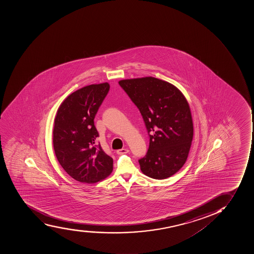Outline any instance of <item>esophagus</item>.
<instances>
[{
    "mask_svg": "<svg viewBox=\"0 0 254 254\" xmlns=\"http://www.w3.org/2000/svg\"><path fill=\"white\" fill-rule=\"evenodd\" d=\"M128 150L127 148H122L120 149V150H117V153L119 154V155H121V154H126L128 153Z\"/></svg>",
    "mask_w": 254,
    "mask_h": 254,
    "instance_id": "obj_1",
    "label": "esophagus"
}]
</instances>
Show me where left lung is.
<instances>
[{
  "instance_id": "left-lung-1",
  "label": "left lung",
  "mask_w": 254,
  "mask_h": 254,
  "mask_svg": "<svg viewBox=\"0 0 254 254\" xmlns=\"http://www.w3.org/2000/svg\"><path fill=\"white\" fill-rule=\"evenodd\" d=\"M119 85L139 109L150 137L148 151L138 160L151 179H167L183 167L194 128L190 106L176 86L152 76L126 79Z\"/></svg>"
}]
</instances>
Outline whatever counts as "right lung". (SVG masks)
Segmentation results:
<instances>
[{"mask_svg":"<svg viewBox=\"0 0 254 254\" xmlns=\"http://www.w3.org/2000/svg\"><path fill=\"white\" fill-rule=\"evenodd\" d=\"M108 82L87 85L64 99L53 130L55 156L72 179L95 183L112 174L113 160L95 144L94 117L109 91Z\"/></svg>","mask_w":254,"mask_h":254,"instance_id":"1","label":"right lung"}]
</instances>
